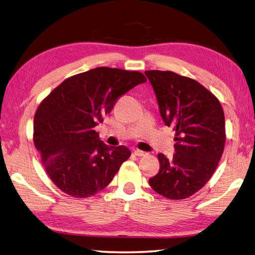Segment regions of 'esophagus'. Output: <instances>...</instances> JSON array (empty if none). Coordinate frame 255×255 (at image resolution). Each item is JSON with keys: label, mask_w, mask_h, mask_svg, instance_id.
<instances>
[{"label": "esophagus", "mask_w": 255, "mask_h": 255, "mask_svg": "<svg viewBox=\"0 0 255 255\" xmlns=\"http://www.w3.org/2000/svg\"><path fill=\"white\" fill-rule=\"evenodd\" d=\"M133 154H135L136 156H145L146 155V151H142V150H139V149H135V150H133Z\"/></svg>", "instance_id": "34e87169"}]
</instances>
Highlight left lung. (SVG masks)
<instances>
[{
    "label": "left lung",
    "mask_w": 255,
    "mask_h": 255,
    "mask_svg": "<svg viewBox=\"0 0 255 255\" xmlns=\"http://www.w3.org/2000/svg\"><path fill=\"white\" fill-rule=\"evenodd\" d=\"M166 126L175 131V154L158 155L160 168L149 185L170 200L195 194L215 172L225 145V119L216 97L191 78L145 71Z\"/></svg>",
    "instance_id": "1"
}]
</instances>
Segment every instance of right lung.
Returning <instances> with one entry per match:
<instances>
[{
	"mask_svg": "<svg viewBox=\"0 0 255 255\" xmlns=\"http://www.w3.org/2000/svg\"><path fill=\"white\" fill-rule=\"evenodd\" d=\"M146 78L140 72L99 67L68 78L40 104L33 140L51 180L68 195L90 197L107 186L130 156L108 146L95 127L116 101Z\"/></svg>",
	"mask_w": 255,
	"mask_h": 255,
	"instance_id": "obj_1",
	"label": "right lung"
}]
</instances>
